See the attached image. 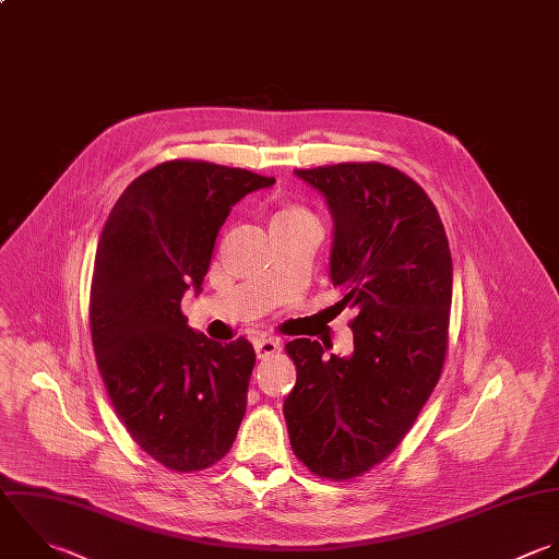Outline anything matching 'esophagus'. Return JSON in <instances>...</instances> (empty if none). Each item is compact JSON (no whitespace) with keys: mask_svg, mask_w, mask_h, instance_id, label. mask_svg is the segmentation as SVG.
<instances>
[{"mask_svg":"<svg viewBox=\"0 0 559 559\" xmlns=\"http://www.w3.org/2000/svg\"><path fill=\"white\" fill-rule=\"evenodd\" d=\"M253 347H255L258 358H269V356L280 352V341H275V338H255Z\"/></svg>","mask_w":559,"mask_h":559,"instance_id":"obj_1","label":"esophagus"}]
</instances>
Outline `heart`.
<instances>
[{
	"mask_svg": "<svg viewBox=\"0 0 559 559\" xmlns=\"http://www.w3.org/2000/svg\"><path fill=\"white\" fill-rule=\"evenodd\" d=\"M295 214H306L304 210H282L277 216H295Z\"/></svg>",
	"mask_w": 559,
	"mask_h": 559,
	"instance_id": "b5f03b06",
	"label": "heart"
}]
</instances>
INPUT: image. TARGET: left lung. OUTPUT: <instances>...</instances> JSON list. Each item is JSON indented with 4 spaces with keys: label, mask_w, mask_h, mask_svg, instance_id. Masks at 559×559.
Instances as JSON below:
<instances>
[{
    "label": "left lung",
    "mask_w": 559,
    "mask_h": 559,
    "mask_svg": "<svg viewBox=\"0 0 559 559\" xmlns=\"http://www.w3.org/2000/svg\"><path fill=\"white\" fill-rule=\"evenodd\" d=\"M323 192L334 218L336 304L354 308V354L323 358L310 338L286 343L297 367L284 402L297 459L349 480L384 461L430 397L448 352L452 258L428 194L378 162L295 170Z\"/></svg>",
    "instance_id": "left-lung-1"
}]
</instances>
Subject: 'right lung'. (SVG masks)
<instances>
[{
	"instance_id": "add662e5",
	"label": "right lung",
	"mask_w": 559,
	"mask_h": 559,
	"mask_svg": "<svg viewBox=\"0 0 559 559\" xmlns=\"http://www.w3.org/2000/svg\"><path fill=\"white\" fill-rule=\"evenodd\" d=\"M273 183L212 162H164L124 190L100 234L90 293L96 362L133 441L168 469L221 461L245 417L253 345L197 334L181 299L201 290L231 205Z\"/></svg>"
}]
</instances>
